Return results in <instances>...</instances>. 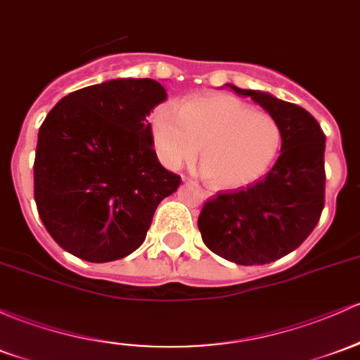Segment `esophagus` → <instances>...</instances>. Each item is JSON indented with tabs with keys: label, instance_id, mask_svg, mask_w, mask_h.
Wrapping results in <instances>:
<instances>
[{
	"label": "esophagus",
	"instance_id": "esophagus-1",
	"mask_svg": "<svg viewBox=\"0 0 360 360\" xmlns=\"http://www.w3.org/2000/svg\"><path fill=\"white\" fill-rule=\"evenodd\" d=\"M203 195H205V196H207V198H208V196H212V193H210V191H208V189H205V191H203Z\"/></svg>",
	"mask_w": 360,
	"mask_h": 360
}]
</instances>
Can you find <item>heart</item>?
<instances>
[{"instance_id":"1","label":"heart","mask_w":360,"mask_h":360,"mask_svg":"<svg viewBox=\"0 0 360 360\" xmlns=\"http://www.w3.org/2000/svg\"><path fill=\"white\" fill-rule=\"evenodd\" d=\"M153 147L162 164L177 169L196 159L215 186H250L266 174L282 145L274 116L225 94L165 102L152 116Z\"/></svg>"}]
</instances>
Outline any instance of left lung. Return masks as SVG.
Wrapping results in <instances>:
<instances>
[{
	"label": "left lung",
	"mask_w": 360,
	"mask_h": 360,
	"mask_svg": "<svg viewBox=\"0 0 360 360\" xmlns=\"http://www.w3.org/2000/svg\"><path fill=\"white\" fill-rule=\"evenodd\" d=\"M227 86L275 117L282 148L263 179L208 200L198 227L208 250L224 259L246 266L271 263L301 246L318 224L325 205L326 136L306 109L262 90Z\"/></svg>",
	"instance_id": "1"
}]
</instances>
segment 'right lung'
<instances>
[{
	"label": "right lung",
	"instance_id": "right-lung-1",
	"mask_svg": "<svg viewBox=\"0 0 360 360\" xmlns=\"http://www.w3.org/2000/svg\"><path fill=\"white\" fill-rule=\"evenodd\" d=\"M167 98L152 78L75 90L39 129L34 198L59 246L90 263L121 259L147 238L181 177L162 167L147 117Z\"/></svg>",
	"mask_w": 360,
	"mask_h": 360
}]
</instances>
